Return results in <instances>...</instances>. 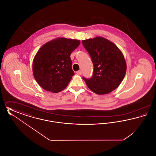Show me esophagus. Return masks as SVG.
Wrapping results in <instances>:
<instances>
[{"mask_svg": "<svg viewBox=\"0 0 156 156\" xmlns=\"http://www.w3.org/2000/svg\"><path fill=\"white\" fill-rule=\"evenodd\" d=\"M76 74L78 75H82V71H78L77 72H76Z\"/></svg>", "mask_w": 156, "mask_h": 156, "instance_id": "1", "label": "esophagus"}]
</instances>
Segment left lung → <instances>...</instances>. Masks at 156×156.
<instances>
[{
  "mask_svg": "<svg viewBox=\"0 0 156 156\" xmlns=\"http://www.w3.org/2000/svg\"><path fill=\"white\" fill-rule=\"evenodd\" d=\"M89 53L94 65L92 77H83L89 89L98 95L111 92L117 88L124 79L126 63L119 48L102 37L82 41Z\"/></svg>",
  "mask_w": 156,
  "mask_h": 156,
  "instance_id": "1",
  "label": "left lung"
}]
</instances>
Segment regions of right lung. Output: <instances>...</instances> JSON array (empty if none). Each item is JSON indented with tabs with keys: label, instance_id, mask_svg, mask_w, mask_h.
I'll list each match as a JSON object with an SVG mask.
<instances>
[{
	"label": "right lung",
	"instance_id": "1",
	"mask_svg": "<svg viewBox=\"0 0 156 156\" xmlns=\"http://www.w3.org/2000/svg\"><path fill=\"white\" fill-rule=\"evenodd\" d=\"M80 44L78 40L61 37L38 50L33 59V73L41 88L57 93L67 87L74 75L70 55Z\"/></svg>",
	"mask_w": 156,
	"mask_h": 156
}]
</instances>
